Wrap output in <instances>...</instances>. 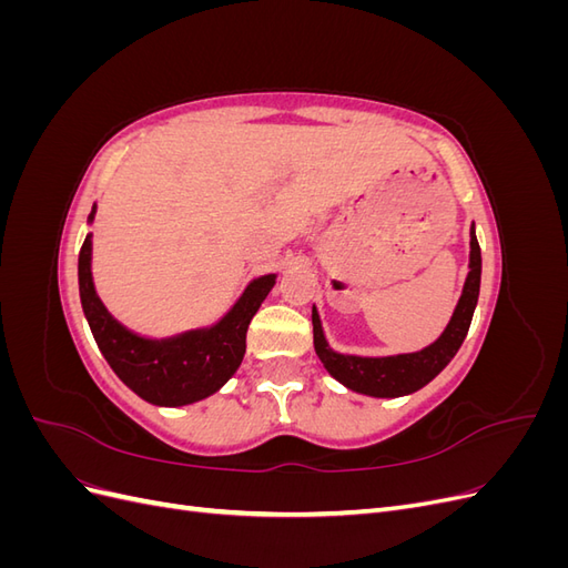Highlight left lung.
<instances>
[{"label":"left lung","mask_w":568,"mask_h":568,"mask_svg":"<svg viewBox=\"0 0 568 568\" xmlns=\"http://www.w3.org/2000/svg\"><path fill=\"white\" fill-rule=\"evenodd\" d=\"M471 253H469V274L464 282L459 303L455 313L445 326L438 341L432 346L417 353L405 355H390V357H359V355H341L329 348V343L324 338L320 315L313 307V334H315V351L336 382H341L346 388L374 395V398H398V395L415 393L422 386H426L432 379L445 369L455 353L459 351L462 341L467 338L469 324L476 311L478 288H480V246L476 232L471 227Z\"/></svg>","instance_id":"8db88e82"}]
</instances>
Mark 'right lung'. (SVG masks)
<instances>
[{
	"instance_id": "obj_1",
	"label": "right lung",
	"mask_w": 568,
	"mask_h": 568,
	"mask_svg": "<svg viewBox=\"0 0 568 568\" xmlns=\"http://www.w3.org/2000/svg\"><path fill=\"white\" fill-rule=\"evenodd\" d=\"M94 220V209L90 222ZM277 274L253 280L217 324L173 338L136 336L99 301L92 282V234L78 255V282L84 317L97 346L118 379L140 398L163 407H180L209 398L227 384L246 353V332L257 307L272 291Z\"/></svg>"
}]
</instances>
